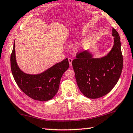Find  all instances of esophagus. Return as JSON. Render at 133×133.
Instances as JSON below:
<instances>
[{
  "instance_id": "esophagus-1",
  "label": "esophagus",
  "mask_w": 133,
  "mask_h": 133,
  "mask_svg": "<svg viewBox=\"0 0 133 133\" xmlns=\"http://www.w3.org/2000/svg\"><path fill=\"white\" fill-rule=\"evenodd\" d=\"M68 60H69V63L70 66H71V63H72V61H73V59H72L71 58L69 57V58H68Z\"/></svg>"
}]
</instances>
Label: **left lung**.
Listing matches in <instances>:
<instances>
[{"instance_id":"8db88e82","label":"left lung","mask_w":133,"mask_h":133,"mask_svg":"<svg viewBox=\"0 0 133 133\" xmlns=\"http://www.w3.org/2000/svg\"><path fill=\"white\" fill-rule=\"evenodd\" d=\"M114 43L111 51L101 58H93L88 51L77 53L72 62L78 88L89 98L105 96L113 89L120 77L123 59L120 38L112 28Z\"/></svg>"}]
</instances>
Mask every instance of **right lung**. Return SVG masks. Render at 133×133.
<instances>
[{"label": "right lung", "instance_id": "add662e5", "mask_svg": "<svg viewBox=\"0 0 133 133\" xmlns=\"http://www.w3.org/2000/svg\"><path fill=\"white\" fill-rule=\"evenodd\" d=\"M11 70L16 83L21 90L29 97L46 102L52 98L58 91L60 79L68 69L67 58L38 75H29L17 66L15 55V44L10 56Z\"/></svg>", "mask_w": 133, "mask_h": 133}]
</instances>
